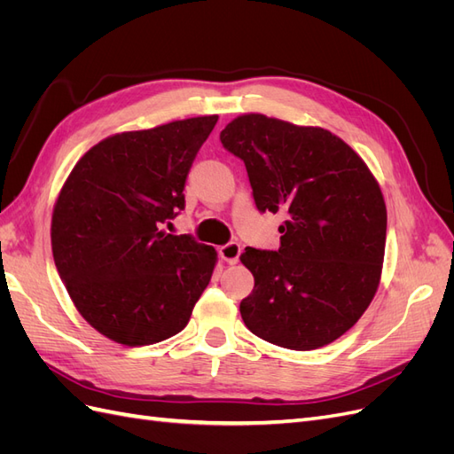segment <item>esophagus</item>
Segmentation results:
<instances>
[{
    "mask_svg": "<svg viewBox=\"0 0 454 454\" xmlns=\"http://www.w3.org/2000/svg\"><path fill=\"white\" fill-rule=\"evenodd\" d=\"M219 257L227 261V263L235 265L239 257H240V244L239 242H229V244L222 246V248H219Z\"/></svg>",
    "mask_w": 454,
    "mask_h": 454,
    "instance_id": "esophagus-1",
    "label": "esophagus"
}]
</instances>
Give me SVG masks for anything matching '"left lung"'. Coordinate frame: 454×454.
Instances as JSON below:
<instances>
[{
    "instance_id": "1",
    "label": "left lung",
    "mask_w": 454,
    "mask_h": 454,
    "mask_svg": "<svg viewBox=\"0 0 454 454\" xmlns=\"http://www.w3.org/2000/svg\"><path fill=\"white\" fill-rule=\"evenodd\" d=\"M244 160L259 212H282L280 248H246V327L272 345L314 350L360 320L380 280L387 206L356 151L318 127L250 114L219 134Z\"/></svg>"
}]
</instances>
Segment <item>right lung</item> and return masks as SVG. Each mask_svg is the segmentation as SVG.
<instances>
[{"instance_id":"right-lung-1","label":"right lung","mask_w":454,"mask_h":454,"mask_svg":"<svg viewBox=\"0 0 454 454\" xmlns=\"http://www.w3.org/2000/svg\"><path fill=\"white\" fill-rule=\"evenodd\" d=\"M217 115L122 132L79 159L52 212L54 265L102 335L144 347L180 333L215 250L160 225L185 208V182Z\"/></svg>"}]
</instances>
